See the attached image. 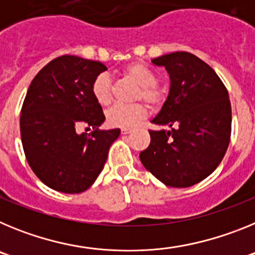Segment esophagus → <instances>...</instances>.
I'll return each instance as SVG.
<instances>
[{"label": "esophagus", "instance_id": "34e87169", "mask_svg": "<svg viewBox=\"0 0 255 255\" xmlns=\"http://www.w3.org/2000/svg\"><path fill=\"white\" fill-rule=\"evenodd\" d=\"M130 132H131V129H128V128H123V129H121V134L124 135L130 134Z\"/></svg>", "mask_w": 255, "mask_h": 255}]
</instances>
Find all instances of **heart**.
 I'll list each match as a JSON object with an SVG mask.
<instances>
[{"label":"heart","instance_id":"obj_1","mask_svg":"<svg viewBox=\"0 0 255 255\" xmlns=\"http://www.w3.org/2000/svg\"><path fill=\"white\" fill-rule=\"evenodd\" d=\"M123 74L139 85L136 100H143L150 106H159L163 102V89L157 84V75L150 67L141 62H131L124 67ZM92 94L100 105L107 106L111 102V79L101 74L92 84ZM148 110L143 103L115 105L107 111V121L117 128H135L147 117Z\"/></svg>","mask_w":255,"mask_h":255}]
</instances>
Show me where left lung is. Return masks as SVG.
I'll use <instances>...</instances> for the list:
<instances>
[{"instance_id": "1", "label": "left lung", "mask_w": 255, "mask_h": 255, "mask_svg": "<svg viewBox=\"0 0 255 255\" xmlns=\"http://www.w3.org/2000/svg\"><path fill=\"white\" fill-rule=\"evenodd\" d=\"M170 74L171 87L153 124L171 130H149L143 166L164 185L188 188L209 176L226 153L231 136L229 92L216 71L189 52L153 58Z\"/></svg>"}]
</instances>
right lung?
Wrapping results in <instances>:
<instances>
[{
    "label": "right lung",
    "instance_id": "right-lung-1",
    "mask_svg": "<svg viewBox=\"0 0 255 255\" xmlns=\"http://www.w3.org/2000/svg\"><path fill=\"white\" fill-rule=\"evenodd\" d=\"M107 67L100 61L65 55L31 80L20 115L26 161L53 190L78 194L91 188L107 161L120 129L100 130L102 107L92 94L94 79ZM80 126L94 131L78 134Z\"/></svg>",
    "mask_w": 255,
    "mask_h": 255
}]
</instances>
